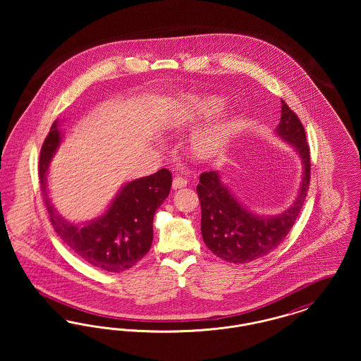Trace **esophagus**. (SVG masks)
<instances>
[{"label": "esophagus", "instance_id": "34e87169", "mask_svg": "<svg viewBox=\"0 0 361 361\" xmlns=\"http://www.w3.org/2000/svg\"><path fill=\"white\" fill-rule=\"evenodd\" d=\"M187 184H188V181H187L184 177L177 176V177H174V180H173V189L184 188V187H187Z\"/></svg>", "mask_w": 361, "mask_h": 361}]
</instances>
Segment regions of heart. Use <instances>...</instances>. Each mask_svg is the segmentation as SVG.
<instances>
[{
    "instance_id": "obj_1",
    "label": "heart",
    "mask_w": 361,
    "mask_h": 361,
    "mask_svg": "<svg viewBox=\"0 0 361 361\" xmlns=\"http://www.w3.org/2000/svg\"><path fill=\"white\" fill-rule=\"evenodd\" d=\"M224 104V99L218 96H184L169 104L164 115V123L169 128L181 130L218 114ZM234 128V118H222L209 123L190 139V153L200 159L218 153L228 142Z\"/></svg>"
}]
</instances>
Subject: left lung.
Masks as SVG:
<instances>
[{
  "label": "left lung",
  "mask_w": 361,
  "mask_h": 361,
  "mask_svg": "<svg viewBox=\"0 0 361 361\" xmlns=\"http://www.w3.org/2000/svg\"><path fill=\"white\" fill-rule=\"evenodd\" d=\"M279 137L290 142L303 164L299 195L287 211L276 216H258L230 193L218 172L200 174L196 192L202 207V235L207 247L233 264H247L264 257L284 240L305 203L310 185V147L305 127L298 115L281 100Z\"/></svg>",
  "instance_id": "8db88e82"
}]
</instances>
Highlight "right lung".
<instances>
[{
    "mask_svg": "<svg viewBox=\"0 0 361 361\" xmlns=\"http://www.w3.org/2000/svg\"><path fill=\"white\" fill-rule=\"evenodd\" d=\"M61 139L58 121H54L39 157L42 196L54 230L92 267L115 274L130 269L150 250L155 211L171 192L172 173L159 169L152 176L134 180L123 187L100 218L84 226L70 224L55 211L47 195L49 165Z\"/></svg>",
    "mask_w": 361,
    "mask_h": 361,
    "instance_id": "right-lung-1",
    "label": "right lung"
}]
</instances>
